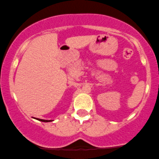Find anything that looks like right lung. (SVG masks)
Instances as JSON below:
<instances>
[{
	"label": "right lung",
	"instance_id": "right-lung-1",
	"mask_svg": "<svg viewBox=\"0 0 159 159\" xmlns=\"http://www.w3.org/2000/svg\"><path fill=\"white\" fill-rule=\"evenodd\" d=\"M32 118H34V119H36V120H38V121H42V122H50V121H53V120H43V119H41V118H34V117H32Z\"/></svg>",
	"mask_w": 159,
	"mask_h": 159
}]
</instances>
